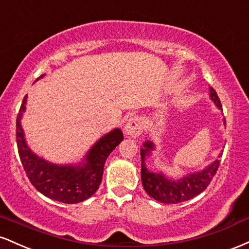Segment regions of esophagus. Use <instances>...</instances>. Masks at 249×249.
Segmentation results:
<instances>
[{"instance_id":"1","label":"esophagus","mask_w":249,"mask_h":249,"mask_svg":"<svg viewBox=\"0 0 249 249\" xmlns=\"http://www.w3.org/2000/svg\"><path fill=\"white\" fill-rule=\"evenodd\" d=\"M144 123H142V118L139 117H132V118L128 119V122L125 125V134L128 137H132L136 138L139 134H142V128H144Z\"/></svg>"}]
</instances>
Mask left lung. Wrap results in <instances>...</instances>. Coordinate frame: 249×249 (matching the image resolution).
I'll use <instances>...</instances> for the list:
<instances>
[{
  "mask_svg": "<svg viewBox=\"0 0 249 249\" xmlns=\"http://www.w3.org/2000/svg\"><path fill=\"white\" fill-rule=\"evenodd\" d=\"M210 97L219 108H221V103L215 90L210 88ZM224 123L226 125V119L224 118ZM141 150L142 157V184L144 190L151 198L157 201L164 202V204H179V202L186 201L194 198L206 190L210 185L211 180L215 176L220 165V157L215 159L212 164L208 165L202 171L190 173L184 176L178 180L168 179L162 173L151 172L145 166V160L150 153L154 150V144L152 142H145Z\"/></svg>",
  "mask_w": 249,
  "mask_h": 249,
  "instance_id": "1",
  "label": "left lung"
}]
</instances>
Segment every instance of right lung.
Returning <instances> with one entry per match:
<instances>
[{
	"label": "right lung",
	"mask_w": 249,
	"mask_h": 249,
	"mask_svg": "<svg viewBox=\"0 0 249 249\" xmlns=\"http://www.w3.org/2000/svg\"><path fill=\"white\" fill-rule=\"evenodd\" d=\"M43 76H39V78ZM25 104L27 96L17 115L16 142L19 159L31 184L43 196L64 204H77L90 198L101 185L108 154L124 139L121 128H115L102 137L90 148L84 161L78 165L51 164L37 157L27 145L21 124Z\"/></svg>",
	"instance_id": "obj_1"
}]
</instances>
